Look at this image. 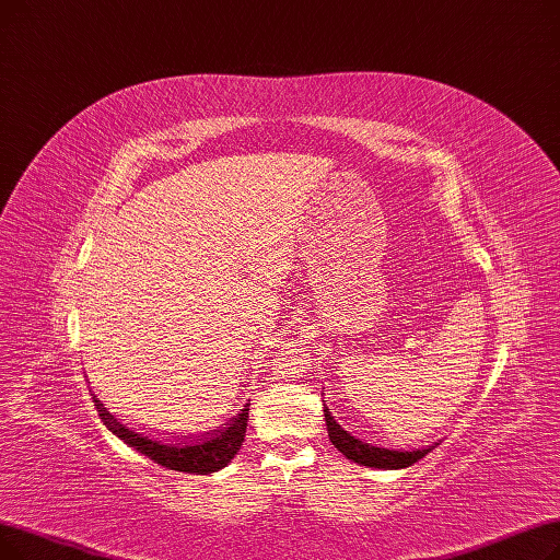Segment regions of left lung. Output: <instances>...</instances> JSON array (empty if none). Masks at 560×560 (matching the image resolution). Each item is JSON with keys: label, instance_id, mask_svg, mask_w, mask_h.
Wrapping results in <instances>:
<instances>
[{"label": "left lung", "instance_id": "8db88e82", "mask_svg": "<svg viewBox=\"0 0 560 560\" xmlns=\"http://www.w3.org/2000/svg\"><path fill=\"white\" fill-rule=\"evenodd\" d=\"M324 417H326V425H328V438L339 454H343L349 460L364 465V467L404 469V467L415 465L417 460H421L425 454H431V451L435 448V446H425V448H417V451H394V448L374 446V444L353 438L349 431H343L326 406H324Z\"/></svg>", "mask_w": 560, "mask_h": 560}]
</instances>
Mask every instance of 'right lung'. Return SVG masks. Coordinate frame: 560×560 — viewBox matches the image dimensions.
<instances>
[{
	"instance_id": "add662e5",
	"label": "right lung",
	"mask_w": 560,
	"mask_h": 560,
	"mask_svg": "<svg viewBox=\"0 0 560 560\" xmlns=\"http://www.w3.org/2000/svg\"><path fill=\"white\" fill-rule=\"evenodd\" d=\"M91 396L106 429H109L116 438H120L125 444L135 446L139 454L148 456L156 465L175 469V471H186V474L219 471L236 456L238 446H242L246 438L250 404H246L242 412L232 417L230 423H221L219 429H214L211 433H202L196 438H186V435L179 438L173 433L171 438H154V435L131 431L129 425H125L116 415H112L104 408V404L95 394Z\"/></svg>"
}]
</instances>
